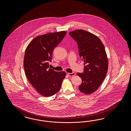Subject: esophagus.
<instances>
[{"label": "esophagus", "instance_id": "1", "mask_svg": "<svg viewBox=\"0 0 131 131\" xmlns=\"http://www.w3.org/2000/svg\"><path fill=\"white\" fill-rule=\"evenodd\" d=\"M68 75L69 76H74L75 75V73H74V72H72V73H68Z\"/></svg>", "mask_w": 131, "mask_h": 131}]
</instances>
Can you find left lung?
I'll use <instances>...</instances> for the list:
<instances>
[{
  "label": "left lung",
  "mask_w": 131,
  "mask_h": 131,
  "mask_svg": "<svg viewBox=\"0 0 131 131\" xmlns=\"http://www.w3.org/2000/svg\"><path fill=\"white\" fill-rule=\"evenodd\" d=\"M69 34L77 43L84 65L83 73H77L82 81L79 89L91 94L97 90L107 73L108 63L104 46L99 37L83 30H76Z\"/></svg>",
  "instance_id": "obj_1"
}]
</instances>
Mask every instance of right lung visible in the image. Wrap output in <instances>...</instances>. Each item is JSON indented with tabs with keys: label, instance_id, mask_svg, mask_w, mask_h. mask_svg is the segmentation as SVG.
Returning a JSON list of instances; mask_svg holds the SVG:
<instances>
[{
	"label": "right lung",
	"instance_id": "right-lung-1",
	"mask_svg": "<svg viewBox=\"0 0 131 131\" xmlns=\"http://www.w3.org/2000/svg\"><path fill=\"white\" fill-rule=\"evenodd\" d=\"M66 31L37 36L30 42L24 57V72L28 81L41 95L49 97L59 91L66 73L48 69L54 49L62 40Z\"/></svg>",
	"mask_w": 131,
	"mask_h": 131
}]
</instances>
